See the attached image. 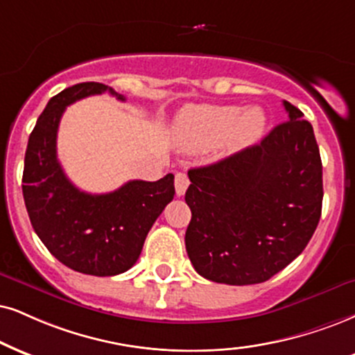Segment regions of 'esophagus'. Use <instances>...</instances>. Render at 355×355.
Returning <instances> with one entry per match:
<instances>
[{"label": "esophagus", "mask_w": 355, "mask_h": 355, "mask_svg": "<svg viewBox=\"0 0 355 355\" xmlns=\"http://www.w3.org/2000/svg\"><path fill=\"white\" fill-rule=\"evenodd\" d=\"M189 178H187L186 173H178L176 179H174V186H176V194L178 196H184L186 189L189 187Z\"/></svg>", "instance_id": "obj_1"}]
</instances>
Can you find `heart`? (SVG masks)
I'll return each mask as SVG.
<instances>
[{
  "label": "heart",
  "instance_id": "obj_1",
  "mask_svg": "<svg viewBox=\"0 0 355 355\" xmlns=\"http://www.w3.org/2000/svg\"><path fill=\"white\" fill-rule=\"evenodd\" d=\"M265 121L258 107L242 112L235 105H196L179 115L178 133L192 148H209L227 139L230 148L239 150L260 137Z\"/></svg>",
  "mask_w": 355,
  "mask_h": 355
}]
</instances>
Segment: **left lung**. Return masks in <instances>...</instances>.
<instances>
[{
    "instance_id": "obj_1",
    "label": "left lung",
    "mask_w": 355,
    "mask_h": 355,
    "mask_svg": "<svg viewBox=\"0 0 355 355\" xmlns=\"http://www.w3.org/2000/svg\"><path fill=\"white\" fill-rule=\"evenodd\" d=\"M288 120L255 146L189 169L186 250L200 277L225 284L270 279L304 250L322 207L313 126L284 100Z\"/></svg>"
}]
</instances>
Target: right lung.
<instances>
[{
    "instance_id": "add662e5",
    "label": "right lung",
    "mask_w": 355,
    "mask_h": 355,
    "mask_svg": "<svg viewBox=\"0 0 355 355\" xmlns=\"http://www.w3.org/2000/svg\"><path fill=\"white\" fill-rule=\"evenodd\" d=\"M110 92L98 82L69 87L49 100L28 141L23 196L31 224L47 250L78 273L113 277L137 263L148 232L174 198V176L128 181L108 194L77 189L57 159V130L65 107Z\"/></svg>"
}]
</instances>
